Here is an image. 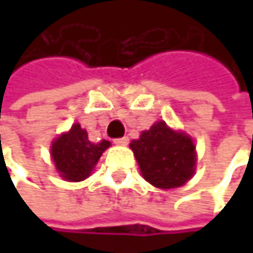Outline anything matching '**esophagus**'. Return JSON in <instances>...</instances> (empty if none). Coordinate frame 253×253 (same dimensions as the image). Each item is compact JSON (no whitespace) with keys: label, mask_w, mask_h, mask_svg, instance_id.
Wrapping results in <instances>:
<instances>
[{"label":"esophagus","mask_w":253,"mask_h":253,"mask_svg":"<svg viewBox=\"0 0 253 253\" xmlns=\"http://www.w3.org/2000/svg\"><path fill=\"white\" fill-rule=\"evenodd\" d=\"M114 143L116 145H120V146H125V145H127L128 143V137H119V139H114Z\"/></svg>","instance_id":"obj_1"}]
</instances>
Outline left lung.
I'll use <instances>...</instances> for the list:
<instances>
[{
    "label": "left lung",
    "instance_id": "8db88e82",
    "mask_svg": "<svg viewBox=\"0 0 253 253\" xmlns=\"http://www.w3.org/2000/svg\"><path fill=\"white\" fill-rule=\"evenodd\" d=\"M130 148L143 178L155 187L183 186L193 174L196 155L192 139L171 130L164 122L142 131L137 140H131Z\"/></svg>",
    "mask_w": 253,
    "mask_h": 253
}]
</instances>
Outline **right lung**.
I'll use <instances>...</instances> for the list:
<instances>
[{
    "label": "right lung",
    "instance_id": "add662e5",
    "mask_svg": "<svg viewBox=\"0 0 253 253\" xmlns=\"http://www.w3.org/2000/svg\"><path fill=\"white\" fill-rule=\"evenodd\" d=\"M108 146V140L92 143L87 139L86 130L80 125H75L69 133L61 134L52 143L51 155L61 176L70 181H80L90 174L93 166Z\"/></svg>",
    "mask_w": 253,
    "mask_h": 253
}]
</instances>
